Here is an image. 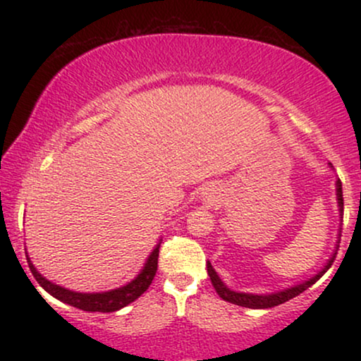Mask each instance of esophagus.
<instances>
[{
    "mask_svg": "<svg viewBox=\"0 0 361 361\" xmlns=\"http://www.w3.org/2000/svg\"><path fill=\"white\" fill-rule=\"evenodd\" d=\"M202 197H204V200H212V198H214L212 190H210V188H205L204 192H202Z\"/></svg>",
    "mask_w": 361,
    "mask_h": 361,
    "instance_id": "34e87169",
    "label": "esophagus"
}]
</instances>
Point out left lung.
<instances>
[{
	"label": "left lung",
	"mask_w": 361,
	"mask_h": 361,
	"mask_svg": "<svg viewBox=\"0 0 361 361\" xmlns=\"http://www.w3.org/2000/svg\"><path fill=\"white\" fill-rule=\"evenodd\" d=\"M336 200H338V207H339V215L343 219V188H341V181H336ZM338 244H339V234H338ZM338 244L336 250H334L331 258L327 259V263L321 268V271H317L316 275L310 276V279L304 280L302 283L293 285V287L279 290V292H271V293H247V292H235V290H231L226 283L221 280V276L217 275V271L214 270V267L210 264V261H207V271H209L210 280H212V285L215 288V292L219 293V297L224 299L226 302H231V304L241 305V307H247V309H270L275 307V305L283 304L293 297L300 295L304 290H307L309 287H312L316 281L321 279L324 273L329 270L331 264H333L334 258H336V251H338Z\"/></svg>",
	"instance_id": "left-lung-1"
}]
</instances>
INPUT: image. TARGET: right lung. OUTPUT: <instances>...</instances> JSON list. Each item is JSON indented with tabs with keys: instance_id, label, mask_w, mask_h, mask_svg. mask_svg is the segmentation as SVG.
I'll list each match as a JSON object with an SVG mask.
<instances>
[{
	"instance_id": "obj_1",
	"label": "right lung",
	"mask_w": 361,
	"mask_h": 361,
	"mask_svg": "<svg viewBox=\"0 0 361 361\" xmlns=\"http://www.w3.org/2000/svg\"><path fill=\"white\" fill-rule=\"evenodd\" d=\"M159 243L156 244L154 250L151 251V255L147 256L146 263H144L142 270L139 271V275L134 280H130L128 283L122 285V287L106 290V292H93V293H85V292H74V290L64 288L61 285L52 283L51 280H47L45 276L40 275L37 271L30 258H28V267H30L32 275L35 276V280L39 281V285L45 292L51 293L52 297H56L57 300L64 302V304L73 305V307L86 310V312H115L120 310L126 305L132 304L135 299H139L144 292L149 288V285L152 283L156 270H157V256H159Z\"/></svg>"
}]
</instances>
